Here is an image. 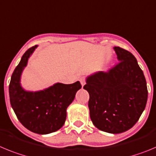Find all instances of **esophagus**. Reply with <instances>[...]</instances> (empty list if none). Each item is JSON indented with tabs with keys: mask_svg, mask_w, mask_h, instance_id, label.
I'll return each instance as SVG.
<instances>
[{
	"mask_svg": "<svg viewBox=\"0 0 156 156\" xmlns=\"http://www.w3.org/2000/svg\"><path fill=\"white\" fill-rule=\"evenodd\" d=\"M79 81H80V82H81V85H82V86H84V85H85V78L82 77V78H80Z\"/></svg>",
	"mask_w": 156,
	"mask_h": 156,
	"instance_id": "obj_1",
	"label": "esophagus"
}]
</instances>
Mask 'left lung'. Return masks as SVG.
Here are the masks:
<instances>
[{
  "label": "left lung",
  "mask_w": 156,
  "mask_h": 156,
  "mask_svg": "<svg viewBox=\"0 0 156 156\" xmlns=\"http://www.w3.org/2000/svg\"><path fill=\"white\" fill-rule=\"evenodd\" d=\"M119 62L107 71L87 78L84 88L89 93L88 108L94 125L119 134L139 120L148 99L144 73L130 52L115 47Z\"/></svg>",
  "instance_id": "1"
}]
</instances>
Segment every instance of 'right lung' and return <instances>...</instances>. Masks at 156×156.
<instances>
[{
  "mask_svg": "<svg viewBox=\"0 0 156 156\" xmlns=\"http://www.w3.org/2000/svg\"><path fill=\"white\" fill-rule=\"evenodd\" d=\"M37 46L26 50L11 78L10 102L24 127L32 132L46 134L62 127L66 120V109L81 88L79 81L65 85L57 83L40 92H26L21 87L20 77L28 59Z\"/></svg>",
  "mask_w": 156,
  "mask_h": 156,
  "instance_id": "1",
  "label": "right lung"
}]
</instances>
